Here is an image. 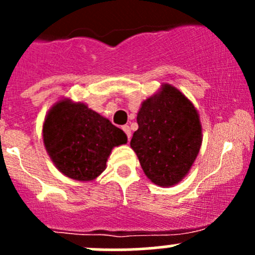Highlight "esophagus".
<instances>
[{
	"mask_svg": "<svg viewBox=\"0 0 255 255\" xmlns=\"http://www.w3.org/2000/svg\"><path fill=\"white\" fill-rule=\"evenodd\" d=\"M122 129H123V132L126 133V135H127L128 140H129V139H130V135H132V132H130V128H129V126H128V125H125V126H122Z\"/></svg>",
	"mask_w": 255,
	"mask_h": 255,
	"instance_id": "1",
	"label": "esophagus"
}]
</instances>
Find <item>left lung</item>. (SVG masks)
Masks as SVG:
<instances>
[{"instance_id": "left-lung-1", "label": "left lung", "mask_w": 255, "mask_h": 255, "mask_svg": "<svg viewBox=\"0 0 255 255\" xmlns=\"http://www.w3.org/2000/svg\"><path fill=\"white\" fill-rule=\"evenodd\" d=\"M130 146L145 175L159 186H173L189 173L202 142L194 105L170 85L143 102Z\"/></svg>"}]
</instances>
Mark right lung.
Returning <instances> with one entry per match:
<instances>
[{"instance_id":"right-lung-1","label":"right lung","mask_w":255,"mask_h":255,"mask_svg":"<svg viewBox=\"0 0 255 255\" xmlns=\"http://www.w3.org/2000/svg\"><path fill=\"white\" fill-rule=\"evenodd\" d=\"M43 138L51 160L68 177L90 181L106 168L113 146L127 143V135L107 118L69 100L48 113Z\"/></svg>"}]
</instances>
